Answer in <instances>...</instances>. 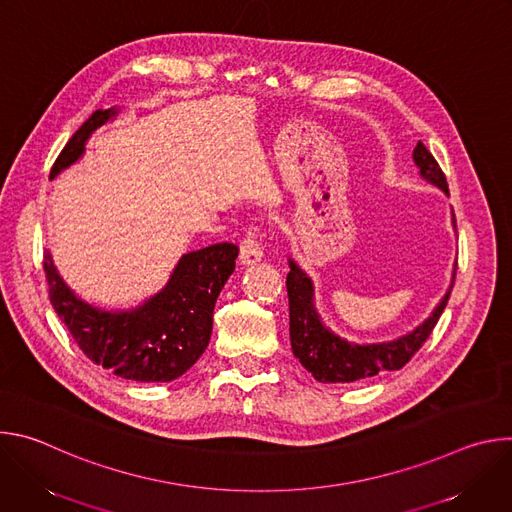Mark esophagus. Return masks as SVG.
Masks as SVG:
<instances>
[{"mask_svg":"<svg viewBox=\"0 0 512 512\" xmlns=\"http://www.w3.org/2000/svg\"><path fill=\"white\" fill-rule=\"evenodd\" d=\"M263 259V245H261V229L251 227L241 243V263L253 265Z\"/></svg>","mask_w":512,"mask_h":512,"instance_id":"esophagus-1","label":"esophagus"}]
</instances>
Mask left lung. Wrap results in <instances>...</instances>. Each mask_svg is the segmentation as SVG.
<instances>
[{
  "instance_id": "8db88e82",
  "label": "left lung",
  "mask_w": 512,
  "mask_h": 512,
  "mask_svg": "<svg viewBox=\"0 0 512 512\" xmlns=\"http://www.w3.org/2000/svg\"><path fill=\"white\" fill-rule=\"evenodd\" d=\"M413 160L419 168L421 178L429 184L442 188L446 194L448 180L440 164L429 154L421 141H417L413 150ZM456 229V218H454ZM456 279V269H454ZM454 279L442 302L431 312V316L419 324L413 332L381 344H350L340 336L332 334L320 320L314 306V285L312 279L289 259V273L285 279L287 298H289V338L291 350L296 358L314 375L320 383H352L360 379H369L385 371H399L413 358V354L423 346V342L433 332L437 320H440L450 294Z\"/></svg>"
}]
</instances>
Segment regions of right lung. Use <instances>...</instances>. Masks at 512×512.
I'll use <instances>...</instances> for the list:
<instances>
[{"label": "right lung", "instance_id": "obj_1", "mask_svg": "<svg viewBox=\"0 0 512 512\" xmlns=\"http://www.w3.org/2000/svg\"><path fill=\"white\" fill-rule=\"evenodd\" d=\"M117 111H95L68 139L50 178L75 164L91 133ZM239 247L216 243L182 255L166 287L129 312H105L77 298L58 275L50 253L44 273L54 312L89 360L113 375L137 383H168L182 377L202 356L212 332V312L235 271Z\"/></svg>", "mask_w": 512, "mask_h": 512}]
</instances>
